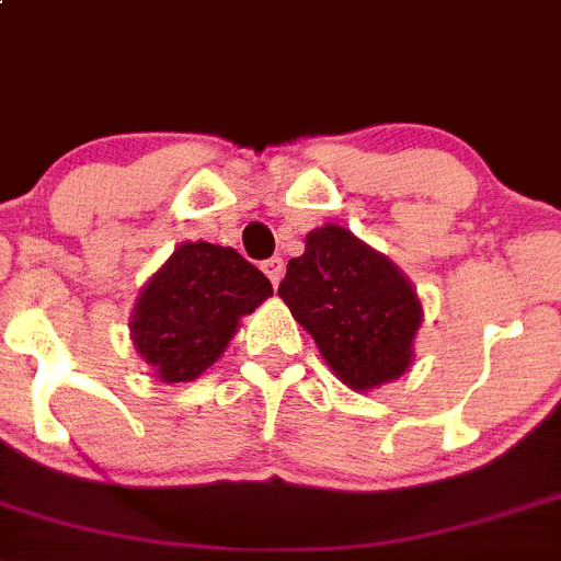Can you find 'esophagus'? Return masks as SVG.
I'll return each mask as SVG.
<instances>
[{
	"label": "esophagus",
	"instance_id": "obj_1",
	"mask_svg": "<svg viewBox=\"0 0 561 561\" xmlns=\"http://www.w3.org/2000/svg\"><path fill=\"white\" fill-rule=\"evenodd\" d=\"M262 271H265V276L271 279V285H279L282 276H285V262L279 260V256H271V260L262 262Z\"/></svg>",
	"mask_w": 561,
	"mask_h": 561
}]
</instances>
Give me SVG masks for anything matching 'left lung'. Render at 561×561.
Returning a JSON list of instances; mask_svg holds the SVG:
<instances>
[{
	"mask_svg": "<svg viewBox=\"0 0 561 561\" xmlns=\"http://www.w3.org/2000/svg\"><path fill=\"white\" fill-rule=\"evenodd\" d=\"M279 296L347 387L373 389L407 373L421 301L401 271L347 228L310 231Z\"/></svg>",
	"mask_w": 561,
	"mask_h": 561,
	"instance_id": "obj_1",
	"label": "left lung"
}]
</instances>
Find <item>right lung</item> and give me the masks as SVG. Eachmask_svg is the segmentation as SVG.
<instances>
[{"instance_id": "1", "label": "right lung", "mask_w": 561, "mask_h": 561, "mask_svg": "<svg viewBox=\"0 0 561 561\" xmlns=\"http://www.w3.org/2000/svg\"><path fill=\"white\" fill-rule=\"evenodd\" d=\"M271 294L267 276L233 248L183 242L140 294L135 347L160 381H194L220 358L240 316Z\"/></svg>"}]
</instances>
